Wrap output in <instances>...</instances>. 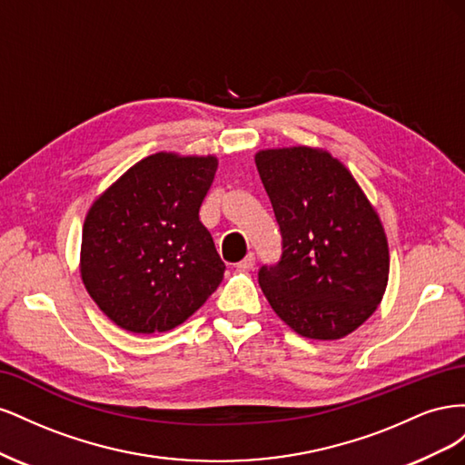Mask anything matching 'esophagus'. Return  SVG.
I'll return each instance as SVG.
<instances>
[{
  "label": "esophagus",
  "instance_id": "1",
  "mask_svg": "<svg viewBox=\"0 0 465 465\" xmlns=\"http://www.w3.org/2000/svg\"><path fill=\"white\" fill-rule=\"evenodd\" d=\"M254 265H256V256L252 254V252H248L246 258H244L242 262H238V263H236L238 270H242V272H250V270H254Z\"/></svg>",
  "mask_w": 465,
  "mask_h": 465
}]
</instances>
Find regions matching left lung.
I'll return each instance as SVG.
<instances>
[{
	"label": "left lung",
	"instance_id": "8db88e82",
	"mask_svg": "<svg viewBox=\"0 0 465 465\" xmlns=\"http://www.w3.org/2000/svg\"><path fill=\"white\" fill-rule=\"evenodd\" d=\"M281 232V258L262 265L275 314L308 340H340L382 301L390 256L376 211L330 153L311 147L256 154Z\"/></svg>",
	"mask_w": 465,
	"mask_h": 465
}]
</instances>
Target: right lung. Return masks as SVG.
<instances>
[{
  "label": "right lung",
  "mask_w": 465,
  "mask_h": 465,
  "mask_svg": "<svg viewBox=\"0 0 465 465\" xmlns=\"http://www.w3.org/2000/svg\"><path fill=\"white\" fill-rule=\"evenodd\" d=\"M215 171V157L151 154L89 209L81 279L116 326L168 331L219 287L224 263L200 221Z\"/></svg>",
  "instance_id": "right-lung-1"
}]
</instances>
